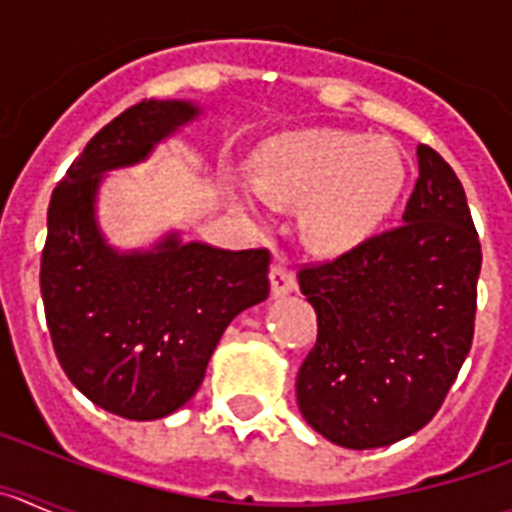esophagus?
Here are the masks:
<instances>
[{"instance_id": "1", "label": "esophagus", "mask_w": 512, "mask_h": 512, "mask_svg": "<svg viewBox=\"0 0 512 512\" xmlns=\"http://www.w3.org/2000/svg\"><path fill=\"white\" fill-rule=\"evenodd\" d=\"M269 279H271V297H284L297 289L295 274H292V271H289L284 264L271 266Z\"/></svg>"}]
</instances>
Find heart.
Here are the masks:
<instances>
[{
	"instance_id": "obj_1",
	"label": "heart",
	"mask_w": 512,
	"mask_h": 512,
	"mask_svg": "<svg viewBox=\"0 0 512 512\" xmlns=\"http://www.w3.org/2000/svg\"><path fill=\"white\" fill-rule=\"evenodd\" d=\"M405 176V161L387 140L305 130L264 146L256 164V189L282 205H305L307 243L320 253H343L372 238L392 215Z\"/></svg>"
}]
</instances>
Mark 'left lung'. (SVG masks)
Here are the masks:
<instances>
[{"label":"left lung","instance_id":"obj_1","mask_svg":"<svg viewBox=\"0 0 512 512\" xmlns=\"http://www.w3.org/2000/svg\"><path fill=\"white\" fill-rule=\"evenodd\" d=\"M418 169L400 228L297 274L318 315L297 405L343 449L431 423L472 348L482 246L467 194L433 148L418 146Z\"/></svg>","mask_w":512,"mask_h":512}]
</instances>
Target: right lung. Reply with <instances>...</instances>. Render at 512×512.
<instances>
[{
    "mask_svg": "<svg viewBox=\"0 0 512 512\" xmlns=\"http://www.w3.org/2000/svg\"><path fill=\"white\" fill-rule=\"evenodd\" d=\"M200 107L143 99L104 125L53 189L40 259L45 323L63 372L107 413L156 420L205 379L230 320L269 297V251H223L164 235L148 251H117L97 223L104 171L146 161Z\"/></svg>",
    "mask_w": 512,
    "mask_h": 512,
    "instance_id": "add662e5",
    "label": "right lung"
}]
</instances>
